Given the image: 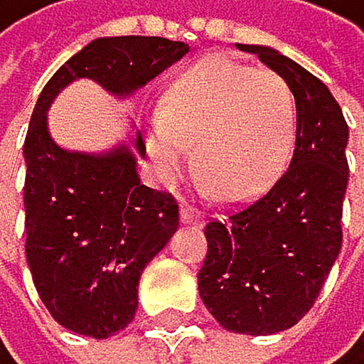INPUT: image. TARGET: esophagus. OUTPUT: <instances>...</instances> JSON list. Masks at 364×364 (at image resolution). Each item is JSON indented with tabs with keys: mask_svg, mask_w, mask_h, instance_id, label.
I'll list each match as a JSON object with an SVG mask.
<instances>
[{
	"mask_svg": "<svg viewBox=\"0 0 364 364\" xmlns=\"http://www.w3.org/2000/svg\"><path fill=\"white\" fill-rule=\"evenodd\" d=\"M181 219H183V224H195V226H200L205 221V214L203 212H198L195 207L191 205H183L181 207Z\"/></svg>",
	"mask_w": 364,
	"mask_h": 364,
	"instance_id": "esophagus-1",
	"label": "esophagus"
}]
</instances>
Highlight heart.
Instances as JSON below:
<instances>
[{"instance_id":"obj_1","label":"heart","mask_w":364,"mask_h":364,"mask_svg":"<svg viewBox=\"0 0 364 364\" xmlns=\"http://www.w3.org/2000/svg\"><path fill=\"white\" fill-rule=\"evenodd\" d=\"M296 100L282 75L229 59H205L164 92L147 128V152L178 176L195 145V171L217 200H243L277 178L293 150Z\"/></svg>"}]
</instances>
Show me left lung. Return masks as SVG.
<instances>
[{
  "instance_id": "1",
  "label": "left lung",
  "mask_w": 364,
  "mask_h": 364,
  "mask_svg": "<svg viewBox=\"0 0 364 364\" xmlns=\"http://www.w3.org/2000/svg\"><path fill=\"white\" fill-rule=\"evenodd\" d=\"M282 75L296 100L291 164L267 191L205 226L200 298L233 333L267 336L298 324L341 250L348 124L329 87L262 45H236Z\"/></svg>"
}]
</instances>
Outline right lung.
Here are the masks:
<instances>
[{"mask_svg": "<svg viewBox=\"0 0 364 364\" xmlns=\"http://www.w3.org/2000/svg\"><path fill=\"white\" fill-rule=\"evenodd\" d=\"M188 52L166 38H97L49 78L33 109L23 145L26 257L49 315L73 333L109 338L131 324L140 274L176 233L178 205L140 183V133L107 152L66 150L47 112L80 78L126 100Z\"/></svg>", "mask_w": 364, "mask_h": 364, "instance_id": "right-lung-1", "label": "right lung"}]
</instances>
